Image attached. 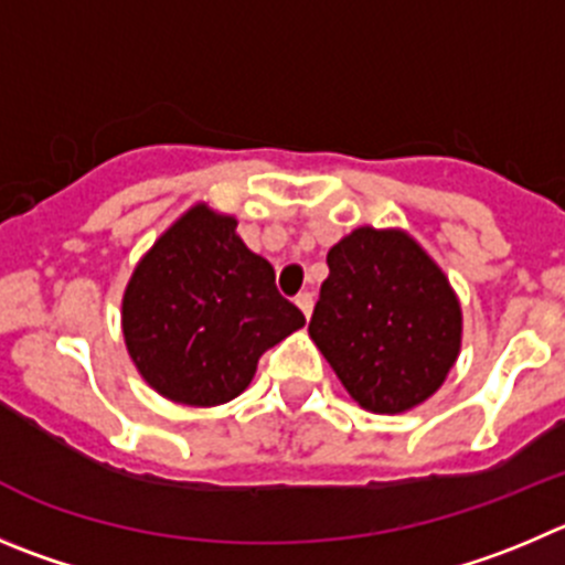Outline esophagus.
I'll list each match as a JSON object with an SVG mask.
<instances>
[{"instance_id": "obj_1", "label": "esophagus", "mask_w": 565, "mask_h": 565, "mask_svg": "<svg viewBox=\"0 0 565 565\" xmlns=\"http://www.w3.org/2000/svg\"><path fill=\"white\" fill-rule=\"evenodd\" d=\"M295 303H298V309L303 312V318H312V307H315V298L312 292H300L298 298H295Z\"/></svg>"}]
</instances>
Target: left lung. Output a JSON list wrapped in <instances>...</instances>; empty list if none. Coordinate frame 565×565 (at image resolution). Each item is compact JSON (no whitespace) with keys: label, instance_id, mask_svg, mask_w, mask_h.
I'll use <instances>...</instances> for the list:
<instances>
[{"label":"left lung","instance_id":"obj_1","mask_svg":"<svg viewBox=\"0 0 565 565\" xmlns=\"http://www.w3.org/2000/svg\"><path fill=\"white\" fill-rule=\"evenodd\" d=\"M326 262L309 337L342 387L367 413L424 404L462 342L460 300L446 273L409 234L371 225L342 236Z\"/></svg>","mask_w":565,"mask_h":565}]
</instances>
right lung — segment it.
Listing matches in <instances>:
<instances>
[{"label": "right lung", "mask_w": 565, "mask_h": 565, "mask_svg": "<svg viewBox=\"0 0 565 565\" xmlns=\"http://www.w3.org/2000/svg\"><path fill=\"white\" fill-rule=\"evenodd\" d=\"M303 323L276 289L270 262L239 239L236 220L205 203L158 236L122 298L125 345L141 379L189 407L236 398L258 356Z\"/></svg>", "instance_id": "right-lung-1"}]
</instances>
